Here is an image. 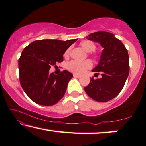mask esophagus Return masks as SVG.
<instances>
[{"instance_id": "obj_1", "label": "esophagus", "mask_w": 146, "mask_h": 146, "mask_svg": "<svg viewBox=\"0 0 146 146\" xmlns=\"http://www.w3.org/2000/svg\"><path fill=\"white\" fill-rule=\"evenodd\" d=\"M73 77H77V78H79V77H81V75H77V74H73Z\"/></svg>"}]
</instances>
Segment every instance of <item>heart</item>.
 <instances>
[{
  "mask_svg": "<svg viewBox=\"0 0 146 146\" xmlns=\"http://www.w3.org/2000/svg\"><path fill=\"white\" fill-rule=\"evenodd\" d=\"M80 46L86 52L91 53L94 52L96 49V45L94 42H91V41L85 40L83 41L80 43ZM69 51V49H67L66 52H65L64 55L65 57L68 56ZM94 59H98L99 57V55L97 53H94L93 55ZM92 67V62L90 60H85L83 61H77V60H72L67 63V69H68L71 72L74 73L75 74H82L85 73L86 71Z\"/></svg>",
  "mask_w": 146,
  "mask_h": 146,
  "instance_id": "b5f03b06",
  "label": "heart"
}]
</instances>
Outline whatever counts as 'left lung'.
Returning <instances> with one entry per match:
<instances>
[{
	"instance_id": "1",
	"label": "left lung",
	"mask_w": 146,
	"mask_h": 146,
	"mask_svg": "<svg viewBox=\"0 0 146 146\" xmlns=\"http://www.w3.org/2000/svg\"><path fill=\"white\" fill-rule=\"evenodd\" d=\"M86 38L98 42L104 50L98 64L92 70L101 73L102 77L96 79L91 78V82L84 90L96 101L107 102L120 93L128 77V51L122 42L110 32H94Z\"/></svg>"
}]
</instances>
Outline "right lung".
Returning a JSON list of instances; mask_svg holds the SVG:
<instances>
[{"label":"right lung","mask_w":146,"mask_h":146,"mask_svg":"<svg viewBox=\"0 0 146 146\" xmlns=\"http://www.w3.org/2000/svg\"><path fill=\"white\" fill-rule=\"evenodd\" d=\"M77 40H36L22 51L18 59L20 85L34 102L52 106L64 96L73 74L64 70L55 75L49 70L52 65L63 61L65 51Z\"/></svg>","instance_id":"right-lung-1"}]
</instances>
